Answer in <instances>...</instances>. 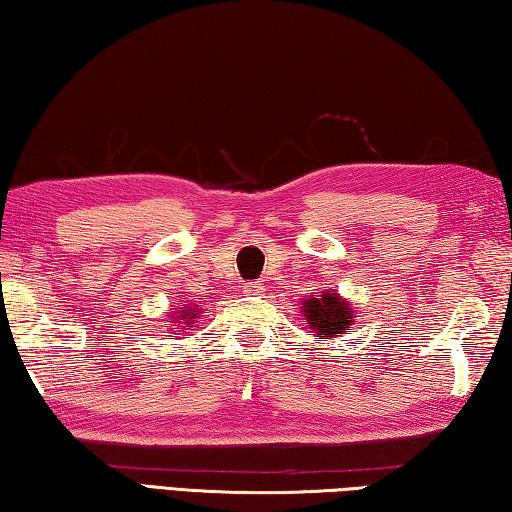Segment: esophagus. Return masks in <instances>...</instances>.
I'll return each instance as SVG.
<instances>
[{"label": "esophagus", "mask_w": 512, "mask_h": 512, "mask_svg": "<svg viewBox=\"0 0 512 512\" xmlns=\"http://www.w3.org/2000/svg\"><path fill=\"white\" fill-rule=\"evenodd\" d=\"M264 284L262 282H248V284H244V293L246 295H264Z\"/></svg>", "instance_id": "34e87169"}]
</instances>
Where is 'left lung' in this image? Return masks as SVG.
<instances>
[{"mask_svg":"<svg viewBox=\"0 0 512 512\" xmlns=\"http://www.w3.org/2000/svg\"><path fill=\"white\" fill-rule=\"evenodd\" d=\"M302 315L313 336L322 340L340 336L356 322V311L351 309V302H347L338 291L311 295L309 300L302 302Z\"/></svg>","mask_w":512,"mask_h":512,"instance_id":"8db88e82","label":"left lung"}]
</instances>
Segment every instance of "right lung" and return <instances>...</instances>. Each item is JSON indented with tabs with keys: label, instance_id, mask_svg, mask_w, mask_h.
Listing matches in <instances>:
<instances>
[{
	"label": "right lung",
	"instance_id": "obj_1",
	"mask_svg": "<svg viewBox=\"0 0 512 512\" xmlns=\"http://www.w3.org/2000/svg\"><path fill=\"white\" fill-rule=\"evenodd\" d=\"M199 304H179V309L170 311V322H172V329H179V327H192L194 322H197V315H199Z\"/></svg>",
	"mask_w": 512,
	"mask_h": 512
}]
</instances>
